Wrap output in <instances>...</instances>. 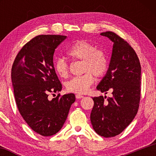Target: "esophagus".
Instances as JSON below:
<instances>
[{
  "label": "esophagus",
  "mask_w": 156,
  "mask_h": 156,
  "mask_svg": "<svg viewBox=\"0 0 156 156\" xmlns=\"http://www.w3.org/2000/svg\"><path fill=\"white\" fill-rule=\"evenodd\" d=\"M84 96H83V95H81V94H76V98L77 99H80V98H83Z\"/></svg>",
  "instance_id": "1"
}]
</instances>
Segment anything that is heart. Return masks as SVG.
Wrapping results in <instances>:
<instances>
[{"label":"heart","mask_w":156,"mask_h":156,"mask_svg":"<svg viewBox=\"0 0 156 156\" xmlns=\"http://www.w3.org/2000/svg\"><path fill=\"white\" fill-rule=\"evenodd\" d=\"M66 53L74 60L83 61L82 72L84 74L75 76L66 83L67 91L74 93L83 94L88 90L94 82V75L98 77L103 76L108 69V60L105 53L89 42L84 40L76 41ZM55 72L61 78L68 76L69 66L62 58H57L54 61Z\"/></svg>","instance_id":"1"}]
</instances>
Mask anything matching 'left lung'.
Instances as JSON below:
<instances>
[{
	"mask_svg": "<svg viewBox=\"0 0 156 156\" xmlns=\"http://www.w3.org/2000/svg\"><path fill=\"white\" fill-rule=\"evenodd\" d=\"M113 44L106 75L97 86L102 93L112 92L105 100L102 96L93 98L90 119L98 135L111 138L125 130L134 119L140 100L141 66L136 51L123 38L112 31L102 32Z\"/></svg>",
	"mask_w": 156,
	"mask_h": 156,
	"instance_id": "left-lung-1",
	"label": "left lung"
}]
</instances>
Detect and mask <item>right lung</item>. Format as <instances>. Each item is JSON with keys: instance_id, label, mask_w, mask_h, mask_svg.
Segmentation results:
<instances>
[{"instance_id": "1", "label": "right lung", "mask_w": 156, "mask_h": 156, "mask_svg": "<svg viewBox=\"0 0 156 156\" xmlns=\"http://www.w3.org/2000/svg\"><path fill=\"white\" fill-rule=\"evenodd\" d=\"M67 36L39 35L18 52L12 68V81L18 111L33 131L43 136L58 132L67 119L75 95L49 93L61 91L62 84L53 62L55 49Z\"/></svg>"}]
</instances>
